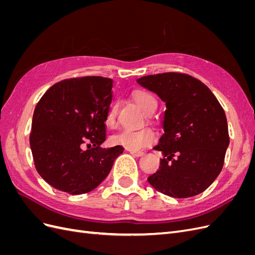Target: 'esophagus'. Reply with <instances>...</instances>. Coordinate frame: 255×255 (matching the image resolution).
<instances>
[{
    "label": "esophagus",
    "mask_w": 255,
    "mask_h": 255,
    "mask_svg": "<svg viewBox=\"0 0 255 255\" xmlns=\"http://www.w3.org/2000/svg\"><path fill=\"white\" fill-rule=\"evenodd\" d=\"M129 153L132 154L133 156H136V157H140V156H142L143 155V152H141V151H133V150H130L129 151Z\"/></svg>",
    "instance_id": "34e87169"
}]
</instances>
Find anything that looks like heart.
Masks as SVG:
<instances>
[{"label": "heart", "mask_w": 255, "mask_h": 255, "mask_svg": "<svg viewBox=\"0 0 255 255\" xmlns=\"http://www.w3.org/2000/svg\"><path fill=\"white\" fill-rule=\"evenodd\" d=\"M135 101L139 105L143 112L148 115H152L157 109V102L149 92L138 91L134 95ZM117 104H113L111 110L107 114V125L110 127H114L117 122ZM157 140V134L151 128H141L138 130L125 129L122 132L116 134L112 137V142L114 144H119L125 146V148L133 151H138L146 148Z\"/></svg>", "instance_id": "b5f03b06"}]
</instances>
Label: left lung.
Here are the masks:
<instances>
[{
  "label": "left lung",
  "instance_id": "left-lung-1",
  "mask_svg": "<svg viewBox=\"0 0 255 255\" xmlns=\"http://www.w3.org/2000/svg\"><path fill=\"white\" fill-rule=\"evenodd\" d=\"M166 103L159 169L148 177L161 194L189 198L203 192L225 164L230 143L226 113L211 89L194 76L166 72L138 79Z\"/></svg>",
  "mask_w": 255,
  "mask_h": 255
}]
</instances>
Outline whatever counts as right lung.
Here are the masks:
<instances>
[{"label":"right lung","instance_id":"add662e5","mask_svg":"<svg viewBox=\"0 0 255 255\" xmlns=\"http://www.w3.org/2000/svg\"><path fill=\"white\" fill-rule=\"evenodd\" d=\"M112 88L113 80L102 76L66 79L54 84L37 103L30 149L36 170L54 188L70 195L94 190L123 153L121 145L101 148Z\"/></svg>","mask_w":255,"mask_h":255}]
</instances>
